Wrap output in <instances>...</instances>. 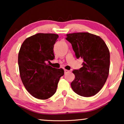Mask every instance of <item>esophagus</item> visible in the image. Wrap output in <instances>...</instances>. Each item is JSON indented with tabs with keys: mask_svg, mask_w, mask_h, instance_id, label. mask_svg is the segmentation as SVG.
Listing matches in <instances>:
<instances>
[{
	"mask_svg": "<svg viewBox=\"0 0 124 124\" xmlns=\"http://www.w3.org/2000/svg\"><path fill=\"white\" fill-rule=\"evenodd\" d=\"M69 72V70H67V69H64V73H67Z\"/></svg>",
	"mask_w": 124,
	"mask_h": 124,
	"instance_id": "1",
	"label": "esophagus"
}]
</instances>
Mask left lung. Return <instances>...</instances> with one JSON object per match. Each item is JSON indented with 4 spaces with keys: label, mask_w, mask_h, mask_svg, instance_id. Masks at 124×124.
I'll return each mask as SVG.
<instances>
[{
    "label": "left lung",
    "mask_w": 124,
    "mask_h": 124,
    "mask_svg": "<svg viewBox=\"0 0 124 124\" xmlns=\"http://www.w3.org/2000/svg\"><path fill=\"white\" fill-rule=\"evenodd\" d=\"M66 36L76 57L84 59L83 67L73 70L75 78L71 83L72 89L80 96H94L101 89L109 75V49L101 37L93 34L74 33Z\"/></svg>",
    "instance_id": "1"
}]
</instances>
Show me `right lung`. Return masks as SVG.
<instances>
[{
    "mask_svg": "<svg viewBox=\"0 0 124 124\" xmlns=\"http://www.w3.org/2000/svg\"><path fill=\"white\" fill-rule=\"evenodd\" d=\"M58 38L56 34L38 33L27 38L20 47V77L26 90L37 99L51 97L64 74L63 69L52 68L47 63L55 57L54 46Z\"/></svg>",
    "mask_w": 124,
    "mask_h": 124,
    "instance_id": "obj_1",
    "label": "right lung"
}]
</instances>
